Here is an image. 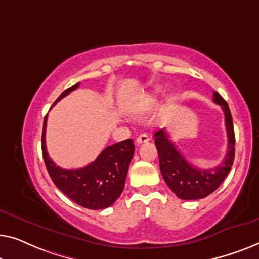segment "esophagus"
<instances>
[{
  "mask_svg": "<svg viewBox=\"0 0 259 259\" xmlns=\"http://www.w3.org/2000/svg\"><path fill=\"white\" fill-rule=\"evenodd\" d=\"M149 141H150V137L148 136V134H141L140 136L136 138V144L140 145L142 143H147Z\"/></svg>",
  "mask_w": 259,
  "mask_h": 259,
  "instance_id": "34e87169",
  "label": "esophagus"
}]
</instances>
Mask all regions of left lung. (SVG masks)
I'll use <instances>...</instances> for the list:
<instances>
[{"mask_svg":"<svg viewBox=\"0 0 259 259\" xmlns=\"http://www.w3.org/2000/svg\"><path fill=\"white\" fill-rule=\"evenodd\" d=\"M213 102L221 105L225 116L228 134V152L220 165L213 169H198L190 164L169 140L164 129L154 135L159 157V169L165 183L181 199H201L209 196L222 184L230 172L235 158V131L229 105L217 92L213 93Z\"/></svg>","mask_w":259,"mask_h":259,"instance_id":"8db88e82","label":"left lung"}]
</instances>
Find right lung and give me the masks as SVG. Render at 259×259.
Listing matches in <instances>:
<instances>
[{
	"label": "right lung",
	"instance_id": "right-lung-1",
	"mask_svg": "<svg viewBox=\"0 0 259 259\" xmlns=\"http://www.w3.org/2000/svg\"><path fill=\"white\" fill-rule=\"evenodd\" d=\"M78 85L79 83H76L64 90L55 103L77 89ZM46 128L47 116L43 122L42 155L54 184L71 201L90 210L105 209L117 201L124 189L126 174L135 152L134 141L129 138L105 148L93 163L84 167L65 170L57 166L49 157L46 148Z\"/></svg>",
	"mask_w": 259,
	"mask_h": 259
}]
</instances>
